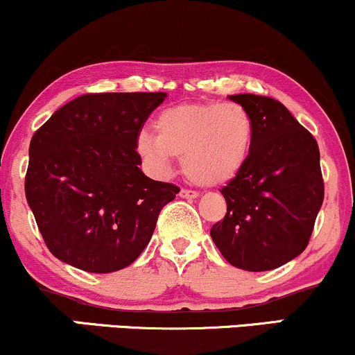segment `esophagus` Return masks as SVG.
I'll return each mask as SVG.
<instances>
[{"instance_id": "esophagus-1", "label": "esophagus", "mask_w": 355, "mask_h": 355, "mask_svg": "<svg viewBox=\"0 0 355 355\" xmlns=\"http://www.w3.org/2000/svg\"><path fill=\"white\" fill-rule=\"evenodd\" d=\"M179 196H181L182 199H198L199 198V192L196 191H189V189H181V192H179Z\"/></svg>"}]
</instances>
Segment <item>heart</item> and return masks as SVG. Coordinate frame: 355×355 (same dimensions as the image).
I'll use <instances>...</instances> for the list:
<instances>
[{
  "mask_svg": "<svg viewBox=\"0 0 355 355\" xmlns=\"http://www.w3.org/2000/svg\"><path fill=\"white\" fill-rule=\"evenodd\" d=\"M156 137L141 133L137 151L153 173L169 174L173 157L192 182L214 187L229 182L247 163L253 120L239 103H186L166 108L155 121Z\"/></svg>",
  "mask_w": 355,
  "mask_h": 355,
  "instance_id": "heart-1",
  "label": "heart"
}]
</instances>
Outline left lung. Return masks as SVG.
I'll use <instances>...</instances> for the list:
<instances>
[{"label":"left lung","mask_w":355,"mask_h":355,"mask_svg":"<svg viewBox=\"0 0 355 355\" xmlns=\"http://www.w3.org/2000/svg\"><path fill=\"white\" fill-rule=\"evenodd\" d=\"M253 120L247 163L222 189L227 214L211 237L230 265L278 268L308 247L324 199L319 148L283 103L253 94L230 95Z\"/></svg>","instance_id":"left-lung-1"}]
</instances>
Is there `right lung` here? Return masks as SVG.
Returning <instances> with one entry per match:
<instances>
[{
    "label": "right lung",
    "instance_id": "1",
    "mask_svg": "<svg viewBox=\"0 0 355 355\" xmlns=\"http://www.w3.org/2000/svg\"><path fill=\"white\" fill-rule=\"evenodd\" d=\"M164 92L87 94L34 133L26 199L52 255L90 273L133 263L179 192L138 168L137 139Z\"/></svg>",
    "mask_w": 355,
    "mask_h": 355
}]
</instances>
